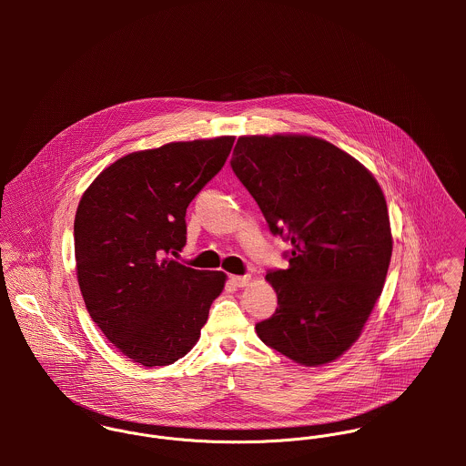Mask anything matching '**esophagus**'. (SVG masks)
<instances>
[{
    "mask_svg": "<svg viewBox=\"0 0 466 466\" xmlns=\"http://www.w3.org/2000/svg\"><path fill=\"white\" fill-rule=\"evenodd\" d=\"M231 281L237 287H248L251 283V276L249 274H246V276H231Z\"/></svg>",
    "mask_w": 466,
    "mask_h": 466,
    "instance_id": "34e87169",
    "label": "esophagus"
}]
</instances>
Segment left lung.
Listing matches in <instances>:
<instances>
[{"mask_svg": "<svg viewBox=\"0 0 466 466\" xmlns=\"http://www.w3.org/2000/svg\"><path fill=\"white\" fill-rule=\"evenodd\" d=\"M231 168L272 235L292 244L289 267L267 272L278 309L258 337L301 366L332 362L362 333L391 262L380 185L348 152L305 134L240 136Z\"/></svg>", "mask_w": 466, "mask_h": 466, "instance_id": "obj_1", "label": "left lung"}]
</instances>
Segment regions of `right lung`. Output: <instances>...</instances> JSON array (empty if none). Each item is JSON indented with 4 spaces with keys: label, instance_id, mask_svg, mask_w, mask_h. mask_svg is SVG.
I'll list each match as a JSON object with an SVG mask.
<instances>
[{
    "label": "right lung",
    "instance_id": "right-lung-1",
    "mask_svg": "<svg viewBox=\"0 0 466 466\" xmlns=\"http://www.w3.org/2000/svg\"><path fill=\"white\" fill-rule=\"evenodd\" d=\"M235 136L131 152L89 185L73 237L78 287L96 327L145 368L174 364L199 340L226 274L172 260L187 208L224 167Z\"/></svg>",
    "mask_w": 466,
    "mask_h": 466
}]
</instances>
